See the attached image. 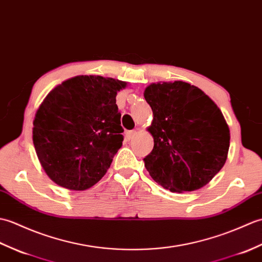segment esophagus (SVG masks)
Wrapping results in <instances>:
<instances>
[{
  "instance_id": "obj_1",
  "label": "esophagus",
  "mask_w": 262,
  "mask_h": 262,
  "mask_svg": "<svg viewBox=\"0 0 262 262\" xmlns=\"http://www.w3.org/2000/svg\"><path fill=\"white\" fill-rule=\"evenodd\" d=\"M138 135V131L137 130H132V131H129L126 133V138L129 139V140H132V139H135L136 136Z\"/></svg>"
}]
</instances>
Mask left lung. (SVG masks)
I'll use <instances>...</instances> for the list:
<instances>
[{
    "label": "left lung",
    "instance_id": "left-lung-1",
    "mask_svg": "<svg viewBox=\"0 0 262 262\" xmlns=\"http://www.w3.org/2000/svg\"><path fill=\"white\" fill-rule=\"evenodd\" d=\"M143 96L154 113V149L144 158L151 178L172 193L204 187L228 158L230 129L199 87L182 80L152 83Z\"/></svg>",
    "mask_w": 262,
    "mask_h": 262
}]
</instances>
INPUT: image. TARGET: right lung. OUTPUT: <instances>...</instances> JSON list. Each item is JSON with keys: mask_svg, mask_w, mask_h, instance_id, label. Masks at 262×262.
<instances>
[{"mask_svg": "<svg viewBox=\"0 0 262 262\" xmlns=\"http://www.w3.org/2000/svg\"><path fill=\"white\" fill-rule=\"evenodd\" d=\"M126 86L119 79L79 75L45 97L34 115L32 140L52 182L85 190L105 175L123 141L115 97Z\"/></svg>", "mask_w": 262, "mask_h": 262, "instance_id": "obj_1", "label": "right lung"}]
</instances>
